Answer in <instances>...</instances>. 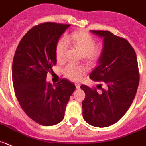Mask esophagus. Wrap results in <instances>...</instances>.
Wrapping results in <instances>:
<instances>
[{
  "mask_svg": "<svg viewBox=\"0 0 146 146\" xmlns=\"http://www.w3.org/2000/svg\"><path fill=\"white\" fill-rule=\"evenodd\" d=\"M76 89L80 88V84H78V83H76Z\"/></svg>",
  "mask_w": 146,
  "mask_h": 146,
  "instance_id": "obj_1",
  "label": "esophagus"
}]
</instances>
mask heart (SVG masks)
<instances>
[{"mask_svg":"<svg viewBox=\"0 0 146 146\" xmlns=\"http://www.w3.org/2000/svg\"><path fill=\"white\" fill-rule=\"evenodd\" d=\"M66 43L77 49L88 63H96L103 53V50L100 48L95 47L96 40L88 33L83 31H75L66 36L64 40H59L56 44L55 54L58 62H62L64 60ZM63 73L69 78L78 80L86 73V69L81 66L69 64L64 68Z\"/></svg>","mask_w":146,"mask_h":146,"instance_id":"heart-1","label":"heart"}]
</instances>
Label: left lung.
<instances>
[{
    "label": "left lung",
    "mask_w": 146,
    "mask_h": 146,
    "mask_svg": "<svg viewBox=\"0 0 146 146\" xmlns=\"http://www.w3.org/2000/svg\"><path fill=\"white\" fill-rule=\"evenodd\" d=\"M103 38V53L98 66L90 74L94 81H103L92 89L85 85L82 102L83 116L86 123L98 128L110 126L125 114L136 94L139 83L136 54L128 40L108 31H90Z\"/></svg>",
    "instance_id": "8db88e82"
}]
</instances>
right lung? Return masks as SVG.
Instances as JSON below:
<instances>
[{
  "label": "right lung",
  "instance_id": "right-lung-1",
  "mask_svg": "<svg viewBox=\"0 0 146 146\" xmlns=\"http://www.w3.org/2000/svg\"><path fill=\"white\" fill-rule=\"evenodd\" d=\"M69 24L43 23L35 25L20 41L13 60L12 79L24 112L37 123L54 125L63 121L70 96L76 89L67 79L55 86L46 81L56 64L55 48Z\"/></svg>",
  "mask_w": 146,
  "mask_h": 146
}]
</instances>
